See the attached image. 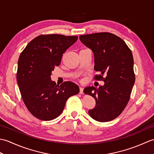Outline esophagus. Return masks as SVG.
I'll return each instance as SVG.
<instances>
[{"mask_svg": "<svg viewBox=\"0 0 154 154\" xmlns=\"http://www.w3.org/2000/svg\"><path fill=\"white\" fill-rule=\"evenodd\" d=\"M79 93L81 94H83V87L79 88Z\"/></svg>", "mask_w": 154, "mask_h": 154, "instance_id": "obj_1", "label": "esophagus"}]
</instances>
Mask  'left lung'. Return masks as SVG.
Instances as JSON below:
<instances>
[{
  "label": "left lung",
  "instance_id": "obj_1",
  "mask_svg": "<svg viewBox=\"0 0 154 154\" xmlns=\"http://www.w3.org/2000/svg\"><path fill=\"white\" fill-rule=\"evenodd\" d=\"M79 38L94 53V70L100 73L94 79L104 82L99 88L84 90L96 100L89 115L98 122L112 120L125 109L135 82L132 51L122 39L109 32L81 35Z\"/></svg>",
  "mask_w": 154,
  "mask_h": 154
}]
</instances>
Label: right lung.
<instances>
[{
	"label": "right lung",
	"mask_w": 154,
	"mask_h": 154,
	"mask_svg": "<svg viewBox=\"0 0 154 154\" xmlns=\"http://www.w3.org/2000/svg\"><path fill=\"white\" fill-rule=\"evenodd\" d=\"M78 37L42 34L32 40L20 55L16 73L19 89L30 112L42 120L60 116L70 97L79 92L71 81L60 86L51 80L54 68L60 65L63 54Z\"/></svg>",
	"instance_id": "add662e5"
}]
</instances>
